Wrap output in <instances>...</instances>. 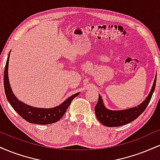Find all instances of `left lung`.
<instances>
[{
	"label": "left lung",
	"mask_w": 160,
	"mask_h": 160,
	"mask_svg": "<svg viewBox=\"0 0 160 160\" xmlns=\"http://www.w3.org/2000/svg\"><path fill=\"white\" fill-rule=\"evenodd\" d=\"M156 82H157V76L154 80L153 85L150 90L149 95L146 99L138 106L132 108L130 109L122 110V111H110L104 108L102 97L98 95V100L95 107V112L98 120L102 122L104 126L108 127H117L129 123L132 121L135 120L140 116L146 108L148 107L152 95L155 89Z\"/></svg>",
	"instance_id": "obj_1"
}]
</instances>
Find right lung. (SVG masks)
Listing matches in <instances>:
<instances>
[{"label":"right lung","mask_w":160,"mask_h":160,"mask_svg":"<svg viewBox=\"0 0 160 160\" xmlns=\"http://www.w3.org/2000/svg\"><path fill=\"white\" fill-rule=\"evenodd\" d=\"M8 62L9 56L7 58L6 65H5L4 74H3V86H4L5 94L10 105L17 112L18 114H19L24 120L30 123L47 125L54 123L59 120L62 116L65 113L73 99L78 96L79 93L71 95L60 105L56 108H49V109L38 108L27 105L18 100L12 92L8 80Z\"/></svg>","instance_id":"obj_1"}]
</instances>
